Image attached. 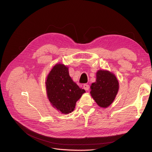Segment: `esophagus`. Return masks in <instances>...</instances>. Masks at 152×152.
<instances>
[{
    "label": "esophagus",
    "instance_id": "34e87169",
    "mask_svg": "<svg viewBox=\"0 0 152 152\" xmlns=\"http://www.w3.org/2000/svg\"><path fill=\"white\" fill-rule=\"evenodd\" d=\"M83 87H84V89L86 91H88L89 89V86L88 84H84Z\"/></svg>",
    "mask_w": 152,
    "mask_h": 152
}]
</instances>
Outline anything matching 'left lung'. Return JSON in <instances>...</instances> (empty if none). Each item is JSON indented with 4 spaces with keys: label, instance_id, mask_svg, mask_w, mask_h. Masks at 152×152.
I'll return each instance as SVG.
<instances>
[{
    "label": "left lung",
    "instance_id": "8db88e82",
    "mask_svg": "<svg viewBox=\"0 0 152 152\" xmlns=\"http://www.w3.org/2000/svg\"><path fill=\"white\" fill-rule=\"evenodd\" d=\"M118 87V82L113 73L107 70H98L96 82L91 84L90 93L98 106L107 108L115 98Z\"/></svg>",
    "mask_w": 152,
    "mask_h": 152
}]
</instances>
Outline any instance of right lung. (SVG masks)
<instances>
[{
  "label": "right lung",
  "mask_w": 152,
  "mask_h": 152,
  "mask_svg": "<svg viewBox=\"0 0 152 152\" xmlns=\"http://www.w3.org/2000/svg\"><path fill=\"white\" fill-rule=\"evenodd\" d=\"M45 86L53 107L64 114L73 111L76 102L86 92L72 80L68 68L63 64L54 66L48 74Z\"/></svg>",
  "instance_id": "right-lung-1"
}]
</instances>
